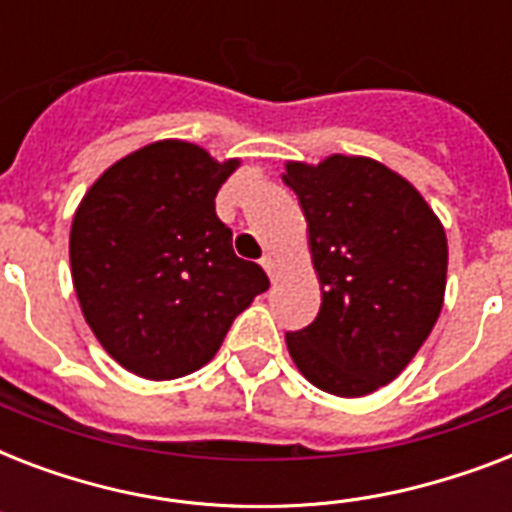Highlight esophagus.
Here are the masks:
<instances>
[{
  "label": "esophagus",
  "instance_id": "34e87169",
  "mask_svg": "<svg viewBox=\"0 0 512 512\" xmlns=\"http://www.w3.org/2000/svg\"><path fill=\"white\" fill-rule=\"evenodd\" d=\"M260 265H263L265 271H268V276H271V279H276V271H279V260H276V257L265 255L263 260H260Z\"/></svg>",
  "mask_w": 512,
  "mask_h": 512
}]
</instances>
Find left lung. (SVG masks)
Wrapping results in <instances>:
<instances>
[{"label":"left lung","instance_id":"8db88e82","mask_svg":"<svg viewBox=\"0 0 512 512\" xmlns=\"http://www.w3.org/2000/svg\"><path fill=\"white\" fill-rule=\"evenodd\" d=\"M321 284L311 327L287 335L305 380L340 398L369 396L404 372L444 308L446 231L422 193L369 156L287 162Z\"/></svg>","mask_w":512,"mask_h":512}]
</instances>
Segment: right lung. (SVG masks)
Returning a JSON list of instances; mask_svg holds the SVG:
<instances>
[{
  "label": "right lung",
  "instance_id": "obj_1",
  "mask_svg": "<svg viewBox=\"0 0 512 512\" xmlns=\"http://www.w3.org/2000/svg\"><path fill=\"white\" fill-rule=\"evenodd\" d=\"M241 159L156 140L114 162L79 201L68 257L79 308L108 356L143 380L209 364L271 281L233 252L215 212Z\"/></svg>",
  "mask_w": 512,
  "mask_h": 512
}]
</instances>
